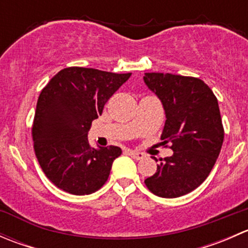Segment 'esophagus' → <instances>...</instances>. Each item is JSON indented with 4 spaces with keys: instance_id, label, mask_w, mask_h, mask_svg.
<instances>
[{
    "instance_id": "esophagus-1",
    "label": "esophagus",
    "mask_w": 248,
    "mask_h": 248,
    "mask_svg": "<svg viewBox=\"0 0 248 248\" xmlns=\"http://www.w3.org/2000/svg\"><path fill=\"white\" fill-rule=\"evenodd\" d=\"M129 155L133 157L134 159L139 161V159H142L145 157V155L142 152H138V151H133V150H129Z\"/></svg>"
}]
</instances>
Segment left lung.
<instances>
[{
	"label": "left lung",
	"mask_w": 248,
	"mask_h": 248,
	"mask_svg": "<svg viewBox=\"0 0 248 248\" xmlns=\"http://www.w3.org/2000/svg\"><path fill=\"white\" fill-rule=\"evenodd\" d=\"M145 84L166 110L163 142L172 156L157 166L145 185L156 196L177 198L201 186L214 168L224 139L218 102L198 78L170 73H145Z\"/></svg>",
	"instance_id": "obj_1"
}]
</instances>
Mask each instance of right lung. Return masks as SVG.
I'll use <instances>...</instances> for the list:
<instances>
[{"mask_svg":"<svg viewBox=\"0 0 248 248\" xmlns=\"http://www.w3.org/2000/svg\"><path fill=\"white\" fill-rule=\"evenodd\" d=\"M131 73L68 67L42 90L32 124L33 149L42 170L67 193L85 196L108 180L119 146H90L87 132L104 104Z\"/></svg>","mask_w":248,"mask_h":248,"instance_id":"1","label":"right lung"}]
</instances>
